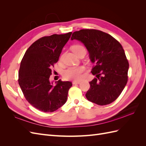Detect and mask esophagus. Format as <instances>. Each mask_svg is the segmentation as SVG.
I'll return each mask as SVG.
<instances>
[{"label": "esophagus", "mask_w": 146, "mask_h": 146, "mask_svg": "<svg viewBox=\"0 0 146 146\" xmlns=\"http://www.w3.org/2000/svg\"><path fill=\"white\" fill-rule=\"evenodd\" d=\"M72 83L74 84V85H77V84H80V82H77V81H74L72 82Z\"/></svg>", "instance_id": "34e87169"}]
</instances>
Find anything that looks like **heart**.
Listing matches in <instances>:
<instances>
[{
    "mask_svg": "<svg viewBox=\"0 0 146 146\" xmlns=\"http://www.w3.org/2000/svg\"><path fill=\"white\" fill-rule=\"evenodd\" d=\"M84 49H85V47L80 44L74 45L72 47V50L76 54L79 51ZM85 70L86 68L84 66L69 67L64 71L63 77L66 80L79 81L83 78V74L85 72Z\"/></svg>",
    "mask_w": 146,
    "mask_h": 146,
    "instance_id": "heart-1",
    "label": "heart"
}]
</instances>
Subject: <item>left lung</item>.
Returning a JSON list of instances; mask_svg holds the SVG:
<instances>
[{"label": "left lung", "instance_id": "obj_1", "mask_svg": "<svg viewBox=\"0 0 146 146\" xmlns=\"http://www.w3.org/2000/svg\"><path fill=\"white\" fill-rule=\"evenodd\" d=\"M71 39L85 44L94 64L91 73L96 78L90 82L86 98L99 105L112 103L120 96L128 81L129 64L122 45L110 35L96 29L74 32Z\"/></svg>", "mask_w": 146, "mask_h": 146}]
</instances>
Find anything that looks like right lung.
<instances>
[{
  "label": "right lung",
  "mask_w": 146,
  "mask_h": 146,
  "mask_svg": "<svg viewBox=\"0 0 146 146\" xmlns=\"http://www.w3.org/2000/svg\"><path fill=\"white\" fill-rule=\"evenodd\" d=\"M71 34H54L38 39L21 60L18 78L21 90L29 103L43 112L56 111L67 100L72 82L59 80L54 86L49 78Z\"/></svg>",
  "instance_id": "right-lung-1"
}]
</instances>
